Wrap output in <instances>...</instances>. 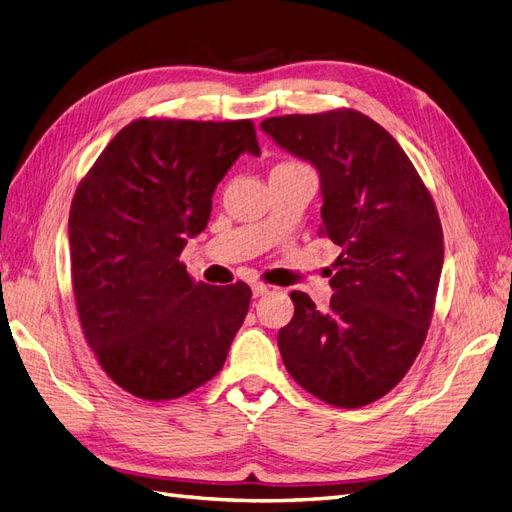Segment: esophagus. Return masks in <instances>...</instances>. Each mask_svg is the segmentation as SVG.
<instances>
[{"instance_id": "34e87169", "label": "esophagus", "mask_w": 512, "mask_h": 512, "mask_svg": "<svg viewBox=\"0 0 512 512\" xmlns=\"http://www.w3.org/2000/svg\"><path fill=\"white\" fill-rule=\"evenodd\" d=\"M252 292H254V297H262V294L269 292V286L262 284V282H254L252 284Z\"/></svg>"}]
</instances>
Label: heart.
Here are the masks:
<instances>
[{"instance_id":"1","label":"heart","mask_w":512,"mask_h":512,"mask_svg":"<svg viewBox=\"0 0 512 512\" xmlns=\"http://www.w3.org/2000/svg\"><path fill=\"white\" fill-rule=\"evenodd\" d=\"M282 164H299V162H282Z\"/></svg>"}]
</instances>
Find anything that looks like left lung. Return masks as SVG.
<instances>
[{
  "instance_id": "obj_1",
  "label": "left lung",
  "mask_w": 512,
  "mask_h": 512,
  "mask_svg": "<svg viewBox=\"0 0 512 512\" xmlns=\"http://www.w3.org/2000/svg\"><path fill=\"white\" fill-rule=\"evenodd\" d=\"M260 128L318 168V235L342 247L327 312L290 292L294 316L277 335L284 365L324 404H374L425 344L444 262L436 203L395 138L352 108L269 117Z\"/></svg>"
}]
</instances>
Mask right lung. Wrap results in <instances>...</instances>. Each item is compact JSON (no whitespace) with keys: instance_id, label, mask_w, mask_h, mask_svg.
Returning a JSON list of instances; mask_svg holds the SVG:
<instances>
[{"instance_id":"right-lung-1","label":"right lung","mask_w":512,"mask_h":512,"mask_svg":"<svg viewBox=\"0 0 512 512\" xmlns=\"http://www.w3.org/2000/svg\"><path fill=\"white\" fill-rule=\"evenodd\" d=\"M243 151L260 153L252 119L141 117L74 192L70 273L81 329L104 374L138 399H177L220 374L245 320L250 286L196 282L179 260Z\"/></svg>"}]
</instances>
